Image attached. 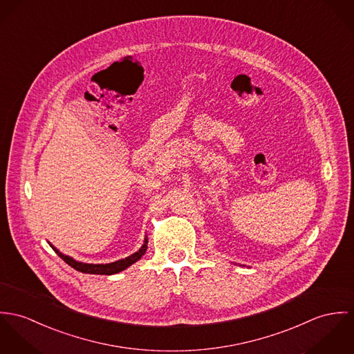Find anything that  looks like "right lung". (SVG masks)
<instances>
[{"label":"right lung","mask_w":354,"mask_h":354,"mask_svg":"<svg viewBox=\"0 0 354 354\" xmlns=\"http://www.w3.org/2000/svg\"><path fill=\"white\" fill-rule=\"evenodd\" d=\"M51 245V244H50ZM53 250L57 252V255L64 259L69 266H72L75 270L81 272V273H86V274H102V275H111L117 274L119 272L127 269L129 266H131L133 263H136L138 259H141V257L147 252V248H148V239L145 237V241L142 244V247L131 254L130 257L124 258V259H119L117 262H113V263H106V265H93V263H82V262H77L75 261L73 258L59 252L54 245H51Z\"/></svg>","instance_id":"1"}]
</instances>
